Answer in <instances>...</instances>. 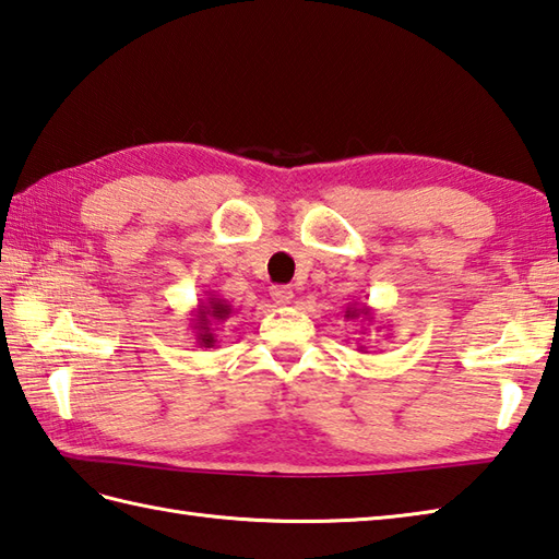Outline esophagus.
<instances>
[{
	"label": "esophagus",
	"instance_id": "34e87169",
	"mask_svg": "<svg viewBox=\"0 0 559 559\" xmlns=\"http://www.w3.org/2000/svg\"><path fill=\"white\" fill-rule=\"evenodd\" d=\"M270 299L275 301V306H289L294 299L292 287H284V284H277V287L270 289Z\"/></svg>",
	"mask_w": 559,
	"mask_h": 559
}]
</instances>
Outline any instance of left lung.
Instances as JSON below:
<instances>
[{"label": "left lung", "mask_w": 559, "mask_h": 559, "mask_svg": "<svg viewBox=\"0 0 559 559\" xmlns=\"http://www.w3.org/2000/svg\"><path fill=\"white\" fill-rule=\"evenodd\" d=\"M345 318H352V321H355V318H361V321H367L369 325H371V318H373V309L371 306H367V304H349L347 309H345ZM367 347L364 345H359V352H364Z\"/></svg>", "instance_id": "1"}]
</instances>
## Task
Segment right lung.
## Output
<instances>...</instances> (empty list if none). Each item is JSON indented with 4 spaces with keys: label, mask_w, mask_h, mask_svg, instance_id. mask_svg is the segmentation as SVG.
Wrapping results in <instances>:
<instances>
[{
    "label": "right lung",
    "mask_w": 559,
    "mask_h": 559,
    "mask_svg": "<svg viewBox=\"0 0 559 559\" xmlns=\"http://www.w3.org/2000/svg\"><path fill=\"white\" fill-rule=\"evenodd\" d=\"M234 313L231 304L219 296L207 292L198 301V309H192L190 328L195 333L200 347H214L216 345V325H222L226 318Z\"/></svg>",
    "instance_id": "1"
}]
</instances>
